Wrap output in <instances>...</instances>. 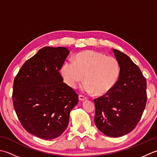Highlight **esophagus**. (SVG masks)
Segmentation results:
<instances>
[{
	"label": "esophagus",
	"instance_id": "esophagus-1",
	"mask_svg": "<svg viewBox=\"0 0 157 157\" xmlns=\"http://www.w3.org/2000/svg\"><path fill=\"white\" fill-rule=\"evenodd\" d=\"M79 99L80 100V101H83L86 100V99H87V97H85V96H84V95L79 94Z\"/></svg>",
	"mask_w": 157,
	"mask_h": 157
}]
</instances>
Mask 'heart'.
<instances>
[{
    "label": "heart",
    "mask_w": 157,
    "mask_h": 157,
    "mask_svg": "<svg viewBox=\"0 0 157 157\" xmlns=\"http://www.w3.org/2000/svg\"><path fill=\"white\" fill-rule=\"evenodd\" d=\"M61 74L71 88H75L84 79L83 91L103 96L114 88L121 74V68L116 58L88 50L77 55L74 62L66 61L61 69Z\"/></svg>",
    "instance_id": "obj_1"
}]
</instances>
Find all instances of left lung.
<instances>
[{
	"mask_svg": "<svg viewBox=\"0 0 157 157\" xmlns=\"http://www.w3.org/2000/svg\"><path fill=\"white\" fill-rule=\"evenodd\" d=\"M121 68L116 86L94 100V123L107 136L118 137L130 133L140 121L147 101L146 79L131 58L113 49Z\"/></svg>",
	"mask_w": 157,
	"mask_h": 157,
	"instance_id": "obj_1",
	"label": "left lung"
}]
</instances>
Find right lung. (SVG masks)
<instances>
[{"mask_svg":"<svg viewBox=\"0 0 157 157\" xmlns=\"http://www.w3.org/2000/svg\"><path fill=\"white\" fill-rule=\"evenodd\" d=\"M69 54L64 47H44L26 60L15 76L13 104L26 131L44 140L59 137L67 128L78 96L59 72Z\"/></svg>","mask_w":157,"mask_h":157,"instance_id":"1","label":"right lung"}]
</instances>
